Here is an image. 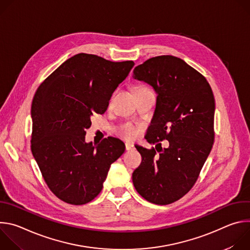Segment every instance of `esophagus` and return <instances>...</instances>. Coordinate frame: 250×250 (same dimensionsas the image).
<instances>
[{"label": "esophagus", "instance_id": "1", "mask_svg": "<svg viewBox=\"0 0 250 250\" xmlns=\"http://www.w3.org/2000/svg\"><path fill=\"white\" fill-rule=\"evenodd\" d=\"M132 148H133V145L128 144V142H126V144H125V149H126V150H131Z\"/></svg>", "mask_w": 250, "mask_h": 250}]
</instances>
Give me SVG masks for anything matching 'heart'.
Masks as SVG:
<instances>
[{"label":"heart","instance_id":"heart-1","mask_svg":"<svg viewBox=\"0 0 250 250\" xmlns=\"http://www.w3.org/2000/svg\"><path fill=\"white\" fill-rule=\"evenodd\" d=\"M144 88H146V87H139L138 89H144ZM137 132H138L137 127L130 123L125 124L124 126H122V128L120 130V133L122 134V136H124L125 139H128V140L133 139L137 135Z\"/></svg>","mask_w":250,"mask_h":250}]
</instances>
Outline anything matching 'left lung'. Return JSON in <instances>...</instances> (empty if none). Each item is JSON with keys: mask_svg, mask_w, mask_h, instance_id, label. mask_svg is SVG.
Masks as SVG:
<instances>
[{"mask_svg": "<svg viewBox=\"0 0 250 250\" xmlns=\"http://www.w3.org/2000/svg\"><path fill=\"white\" fill-rule=\"evenodd\" d=\"M132 77L157 93L155 113L146 139L155 147L136 146L141 163L132 173L137 193L156 205L185 196L197 182L215 140V98L199 71L181 58L161 55L133 70ZM168 140L167 148L161 141Z\"/></svg>", "mask_w": 250, "mask_h": 250, "instance_id": "obj_1", "label": "left lung"}]
</instances>
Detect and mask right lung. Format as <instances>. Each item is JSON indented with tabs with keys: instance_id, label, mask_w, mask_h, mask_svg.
Returning a JSON list of instances; mask_svg holds the SVG:
<instances>
[{
	"instance_id": "obj_1",
	"label": "right lung",
	"mask_w": 250,
	"mask_h": 250,
	"mask_svg": "<svg viewBox=\"0 0 250 250\" xmlns=\"http://www.w3.org/2000/svg\"><path fill=\"white\" fill-rule=\"evenodd\" d=\"M131 60L115 62L79 53L63 62L40 85L31 104L30 147L43 179L61 201L84 205L102 191L110 166L124 142L104 138L86 144L91 116L104 114L130 72Z\"/></svg>"
}]
</instances>
